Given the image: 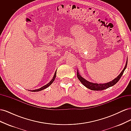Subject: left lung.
Listing matches in <instances>:
<instances>
[{"instance_id":"8db88e82","label":"left lung","mask_w":131,"mask_h":131,"mask_svg":"<svg viewBox=\"0 0 131 131\" xmlns=\"http://www.w3.org/2000/svg\"><path fill=\"white\" fill-rule=\"evenodd\" d=\"M127 62H126V66L125 67L124 69H123V70L122 71L120 74L118 75V76L116 78L114 79L113 81L109 82L108 83H105V84H96V83L90 82L88 81H87L86 80H85V79L82 78L80 75H79V74L78 73V70L77 72V77H78V78L79 79V80H80V81L85 87H86L87 88H88L91 90H93V91L103 90H105L106 89H108V88H110V87H111V86H113L116 84V83L118 81V80L120 79L122 74H124V71L127 67Z\"/></svg>"}]
</instances>
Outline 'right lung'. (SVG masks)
Returning a JSON list of instances; mask_svg holds the SVG:
<instances>
[{
  "label": "right lung",
  "instance_id": "obj_1",
  "mask_svg": "<svg viewBox=\"0 0 131 131\" xmlns=\"http://www.w3.org/2000/svg\"><path fill=\"white\" fill-rule=\"evenodd\" d=\"M56 72H57V70L56 71V72H55V73H54V76H53V77L52 79V80H51L50 81V82H49V83H48V84H46V85H45V86H43V87H42V88H40V89H38V90H32V91H32V92H38V91H41V90H43V89H45L47 88V87H49V86H50V85L51 84H52V83L53 82V81L54 80L55 78H56Z\"/></svg>",
  "mask_w": 131,
  "mask_h": 131
}]
</instances>
